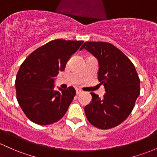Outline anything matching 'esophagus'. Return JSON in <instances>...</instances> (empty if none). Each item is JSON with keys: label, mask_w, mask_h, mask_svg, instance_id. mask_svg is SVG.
<instances>
[{"label": "esophagus", "mask_w": 157, "mask_h": 157, "mask_svg": "<svg viewBox=\"0 0 157 157\" xmlns=\"http://www.w3.org/2000/svg\"><path fill=\"white\" fill-rule=\"evenodd\" d=\"M81 93H82V90H78V89H77V90H76V94H77V95H78V94H80Z\"/></svg>", "instance_id": "34e87169"}]
</instances>
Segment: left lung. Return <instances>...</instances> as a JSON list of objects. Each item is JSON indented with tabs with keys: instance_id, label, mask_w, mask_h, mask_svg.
Returning a JSON list of instances; mask_svg holds the SVG:
<instances>
[{
	"instance_id": "left-lung-1",
	"label": "left lung",
	"mask_w": 157,
	"mask_h": 157,
	"mask_svg": "<svg viewBox=\"0 0 157 157\" xmlns=\"http://www.w3.org/2000/svg\"><path fill=\"white\" fill-rule=\"evenodd\" d=\"M85 48L99 62L98 80L104 85L103 98L90 93L92 102L85 107L93 126L108 129L118 126L132 112L140 94V79L130 60L114 45L105 42H86Z\"/></svg>"
}]
</instances>
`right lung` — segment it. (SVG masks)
<instances>
[{
    "label": "right lung",
    "instance_id": "right-lung-1",
    "mask_svg": "<svg viewBox=\"0 0 157 157\" xmlns=\"http://www.w3.org/2000/svg\"><path fill=\"white\" fill-rule=\"evenodd\" d=\"M82 40H52L33 52L21 63L16 75V98L30 121L49 125L64 116L75 95L73 87L54 90L55 78L63 71Z\"/></svg>",
    "mask_w": 157,
    "mask_h": 157
}]
</instances>
